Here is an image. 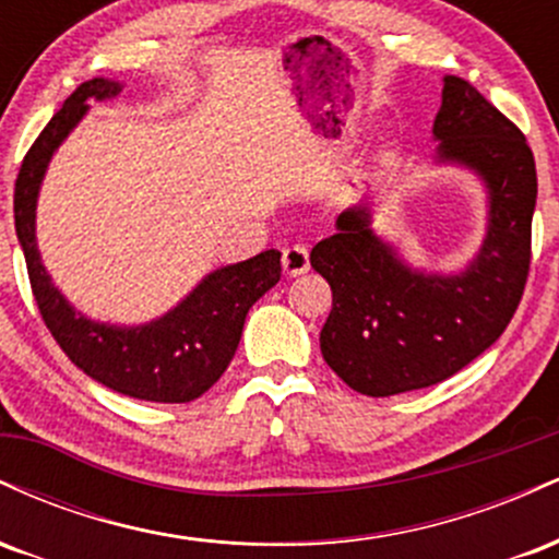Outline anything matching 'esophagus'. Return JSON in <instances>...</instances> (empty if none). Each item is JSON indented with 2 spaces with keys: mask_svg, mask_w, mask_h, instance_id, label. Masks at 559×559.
<instances>
[{
  "mask_svg": "<svg viewBox=\"0 0 559 559\" xmlns=\"http://www.w3.org/2000/svg\"><path fill=\"white\" fill-rule=\"evenodd\" d=\"M281 265H284V273L288 278H297V275L310 271V254H307L305 247H288L284 249V258H281Z\"/></svg>",
  "mask_w": 559,
  "mask_h": 559,
  "instance_id": "obj_1",
  "label": "esophagus"
}]
</instances>
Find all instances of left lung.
<instances>
[{
  "instance_id": "left-lung-1",
  "label": "left lung",
  "mask_w": 559,
  "mask_h": 559,
  "mask_svg": "<svg viewBox=\"0 0 559 559\" xmlns=\"http://www.w3.org/2000/svg\"><path fill=\"white\" fill-rule=\"evenodd\" d=\"M439 159L467 165L489 189V230L460 275H423L370 230L365 207L338 215L310 265L329 281L333 307L320 331L323 360L346 386L391 396L444 381L502 336L531 271L536 163L523 131L447 75L433 120Z\"/></svg>"
}]
</instances>
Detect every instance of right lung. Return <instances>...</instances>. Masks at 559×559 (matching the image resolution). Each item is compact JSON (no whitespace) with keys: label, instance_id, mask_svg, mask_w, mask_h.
Wrapping results in <instances>:
<instances>
[{"label":"right lung","instance_id":"add662e5","mask_svg":"<svg viewBox=\"0 0 559 559\" xmlns=\"http://www.w3.org/2000/svg\"><path fill=\"white\" fill-rule=\"evenodd\" d=\"M120 83L92 79L68 96L23 157L15 181V230L31 292L60 349L94 381L146 402H191L226 373L249 307L281 281L275 249L210 273L176 310L155 323L118 329L86 320L57 292L36 249V197L52 152L86 115L88 99H107Z\"/></svg>","mask_w":559,"mask_h":559}]
</instances>
